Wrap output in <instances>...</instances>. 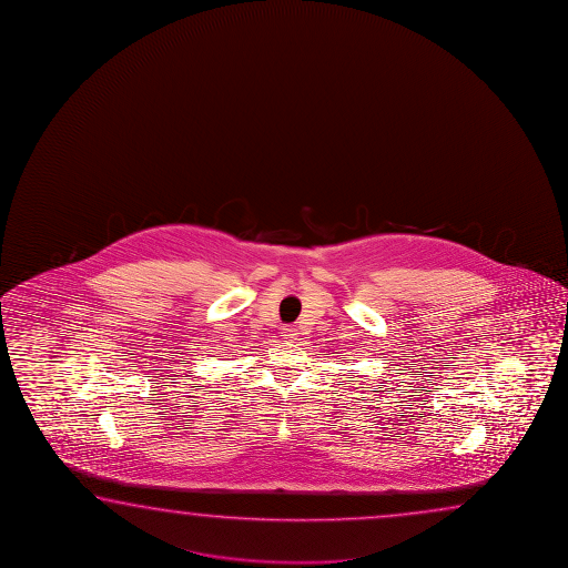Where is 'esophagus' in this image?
I'll return each instance as SVG.
<instances>
[{"instance_id":"1","label":"esophagus","mask_w":568,"mask_h":568,"mask_svg":"<svg viewBox=\"0 0 568 568\" xmlns=\"http://www.w3.org/2000/svg\"><path fill=\"white\" fill-rule=\"evenodd\" d=\"M298 327L296 326L282 327V336L286 337V339H296V337H298Z\"/></svg>"}]
</instances>
